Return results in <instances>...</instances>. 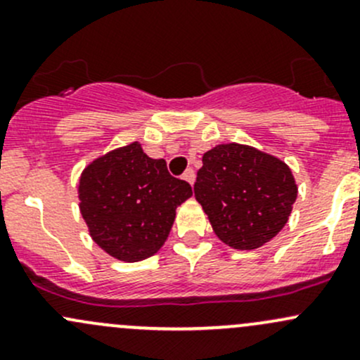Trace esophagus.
<instances>
[{
	"label": "esophagus",
	"mask_w": 360,
	"mask_h": 360,
	"mask_svg": "<svg viewBox=\"0 0 360 360\" xmlns=\"http://www.w3.org/2000/svg\"><path fill=\"white\" fill-rule=\"evenodd\" d=\"M183 179L186 181V183H190L191 186H193V183H195V170L193 169H188L186 172L183 174Z\"/></svg>",
	"instance_id": "1"
}]
</instances>
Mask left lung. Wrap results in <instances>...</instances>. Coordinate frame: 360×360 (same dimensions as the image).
Wrapping results in <instances>:
<instances>
[{
	"label": "left lung",
	"mask_w": 360,
	"mask_h": 360,
	"mask_svg": "<svg viewBox=\"0 0 360 360\" xmlns=\"http://www.w3.org/2000/svg\"><path fill=\"white\" fill-rule=\"evenodd\" d=\"M195 198L219 240L250 250L270 242L288 223L297 186L281 158L228 143L203 153Z\"/></svg>",
	"instance_id": "8db88e82"
}]
</instances>
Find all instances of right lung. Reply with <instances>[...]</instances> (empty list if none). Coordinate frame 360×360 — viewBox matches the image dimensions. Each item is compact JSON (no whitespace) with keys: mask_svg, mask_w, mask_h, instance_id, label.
Segmentation results:
<instances>
[{"mask_svg":"<svg viewBox=\"0 0 360 360\" xmlns=\"http://www.w3.org/2000/svg\"><path fill=\"white\" fill-rule=\"evenodd\" d=\"M193 195L172 177L165 160H153L139 143L116 148L83 169L79 212L92 240L115 259L136 263L158 252L176 209Z\"/></svg>","mask_w":360,"mask_h":360,"instance_id":"obj_1","label":"right lung"}]
</instances>
